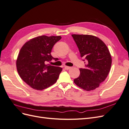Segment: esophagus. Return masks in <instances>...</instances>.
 <instances>
[{"mask_svg":"<svg viewBox=\"0 0 129 129\" xmlns=\"http://www.w3.org/2000/svg\"><path fill=\"white\" fill-rule=\"evenodd\" d=\"M64 68H65L66 70H68V69H69L70 68H71V67H68V66H65Z\"/></svg>","mask_w":129,"mask_h":129,"instance_id":"esophagus-1","label":"esophagus"}]
</instances>
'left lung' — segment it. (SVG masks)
Masks as SVG:
<instances>
[{"mask_svg":"<svg viewBox=\"0 0 129 129\" xmlns=\"http://www.w3.org/2000/svg\"><path fill=\"white\" fill-rule=\"evenodd\" d=\"M84 59L85 68H80V75L74 82L78 87L90 91L98 88L106 79L110 70L112 59L107 46L100 39L90 35L72 34Z\"/></svg>","mask_w":129,"mask_h":129,"instance_id":"8db88e82","label":"left lung"}]
</instances>
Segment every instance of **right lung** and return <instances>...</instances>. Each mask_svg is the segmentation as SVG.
<instances>
[{
  "label": "right lung",
  "instance_id": "right-lung-1",
  "mask_svg": "<svg viewBox=\"0 0 129 129\" xmlns=\"http://www.w3.org/2000/svg\"><path fill=\"white\" fill-rule=\"evenodd\" d=\"M61 39V36H41L32 39L22 47L16 62L17 71L31 88L42 90L56 82L62 68L46 62L56 60L50 53Z\"/></svg>",
  "mask_w": 129,
  "mask_h": 129
}]
</instances>
